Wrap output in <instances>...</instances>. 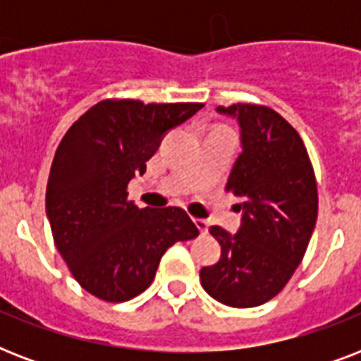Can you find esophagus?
<instances>
[{"mask_svg":"<svg viewBox=\"0 0 361 361\" xmlns=\"http://www.w3.org/2000/svg\"><path fill=\"white\" fill-rule=\"evenodd\" d=\"M192 221H195V225H197V228L200 231V234H208V226H209L208 221H204V219H192Z\"/></svg>","mask_w":361,"mask_h":361,"instance_id":"34e87169","label":"esophagus"}]
</instances>
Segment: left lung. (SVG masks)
<instances>
[{
  "label": "left lung",
  "mask_w": 361,
  "mask_h": 361,
  "mask_svg": "<svg viewBox=\"0 0 361 361\" xmlns=\"http://www.w3.org/2000/svg\"><path fill=\"white\" fill-rule=\"evenodd\" d=\"M236 116L241 144L226 191L241 198L243 223L231 236L209 226L221 258L200 269L204 290L231 307H257L279 294L307 251L319 214L313 164L302 136L264 104L219 106Z\"/></svg>",
  "instance_id": "obj_1"
}]
</instances>
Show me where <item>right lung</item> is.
<instances>
[{"label":"right lung","instance_id":"add662e5","mask_svg":"<svg viewBox=\"0 0 361 361\" xmlns=\"http://www.w3.org/2000/svg\"><path fill=\"white\" fill-rule=\"evenodd\" d=\"M202 103H142L104 99L71 125L54 155L47 215L54 243L78 285L120 303L152 285L166 249L198 228L185 209L136 208L127 198L135 174L169 129Z\"/></svg>","mask_w":361,"mask_h":361}]
</instances>
